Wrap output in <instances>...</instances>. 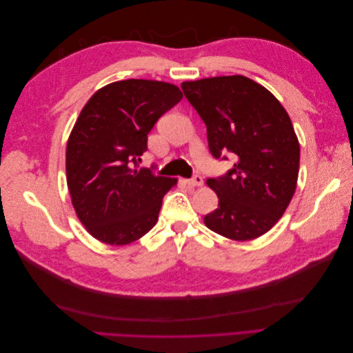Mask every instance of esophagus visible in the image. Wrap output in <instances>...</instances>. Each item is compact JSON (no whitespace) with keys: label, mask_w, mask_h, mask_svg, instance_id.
Returning a JSON list of instances; mask_svg holds the SVG:
<instances>
[{"label":"esophagus","mask_w":353,"mask_h":353,"mask_svg":"<svg viewBox=\"0 0 353 353\" xmlns=\"http://www.w3.org/2000/svg\"><path fill=\"white\" fill-rule=\"evenodd\" d=\"M185 183L190 187H201L203 185V178L200 175H194L191 179H185Z\"/></svg>","instance_id":"obj_1"}]
</instances>
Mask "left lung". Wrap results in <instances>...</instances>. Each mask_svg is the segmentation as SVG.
Listing matches in <instances>:
<instances>
[{
    "label": "left lung",
    "mask_w": 353,
    "mask_h": 353,
    "mask_svg": "<svg viewBox=\"0 0 353 353\" xmlns=\"http://www.w3.org/2000/svg\"><path fill=\"white\" fill-rule=\"evenodd\" d=\"M181 88L206 123L213 157H236L227 175L206 181L219 203L205 225L236 241L263 236L297 185L301 145L290 116L271 91L241 74L187 81Z\"/></svg>",
    "instance_id": "left-lung-1"
}]
</instances>
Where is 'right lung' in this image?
Wrapping results in <instances>:
<instances>
[{
	"label": "right lung",
	"instance_id": "add662e5",
	"mask_svg": "<svg viewBox=\"0 0 353 353\" xmlns=\"http://www.w3.org/2000/svg\"><path fill=\"white\" fill-rule=\"evenodd\" d=\"M183 99L174 83L112 82L92 94L66 145V181L78 219L94 239L112 245L137 241L157 222L162 199L178 179L138 169L147 135Z\"/></svg>",
	"mask_w": 353,
	"mask_h": 353
}]
</instances>
